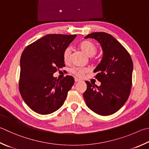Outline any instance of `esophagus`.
<instances>
[{"label":"esophagus","instance_id":"esophagus-1","mask_svg":"<svg viewBox=\"0 0 149 149\" xmlns=\"http://www.w3.org/2000/svg\"><path fill=\"white\" fill-rule=\"evenodd\" d=\"M74 79H75V82H76V83L78 81H80V79H79V78H77V77H75Z\"/></svg>","mask_w":149,"mask_h":149}]
</instances>
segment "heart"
<instances>
[{
    "instance_id": "1",
    "label": "heart",
    "mask_w": 149,
    "mask_h": 149,
    "mask_svg": "<svg viewBox=\"0 0 149 149\" xmlns=\"http://www.w3.org/2000/svg\"><path fill=\"white\" fill-rule=\"evenodd\" d=\"M80 49L83 52L88 56H92L95 55L97 52V47L94 43L90 41V40H84L81 42L79 45ZM70 55V48H66L64 51L63 53V59L64 62H68L69 61ZM72 74L77 77H82L83 75L88 72V69L86 68L83 67H75L73 68L70 70Z\"/></svg>"
}]
</instances>
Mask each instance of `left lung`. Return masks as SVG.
<instances>
[{"label": "left lung", "instance_id": "left-lung-1", "mask_svg": "<svg viewBox=\"0 0 149 149\" xmlns=\"http://www.w3.org/2000/svg\"><path fill=\"white\" fill-rule=\"evenodd\" d=\"M88 38L96 40L102 47V59L94 70L101 85L98 86L86 81L84 99L94 113L112 115L123 106L130 94L133 62L126 49L111 34L93 32L85 38Z\"/></svg>", "mask_w": 149, "mask_h": 149}]
</instances>
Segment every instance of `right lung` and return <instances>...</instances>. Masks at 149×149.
Listing matches in <instances>:
<instances>
[{
	"label": "right lung",
	"instance_id": "obj_1",
	"mask_svg": "<svg viewBox=\"0 0 149 149\" xmlns=\"http://www.w3.org/2000/svg\"><path fill=\"white\" fill-rule=\"evenodd\" d=\"M75 37V34H47L23 51L19 89L23 100L34 112L50 114L63 105L74 79L67 75L58 80L53 74L65 66L64 51Z\"/></svg>",
	"mask_w": 149,
	"mask_h": 149
}]
</instances>
